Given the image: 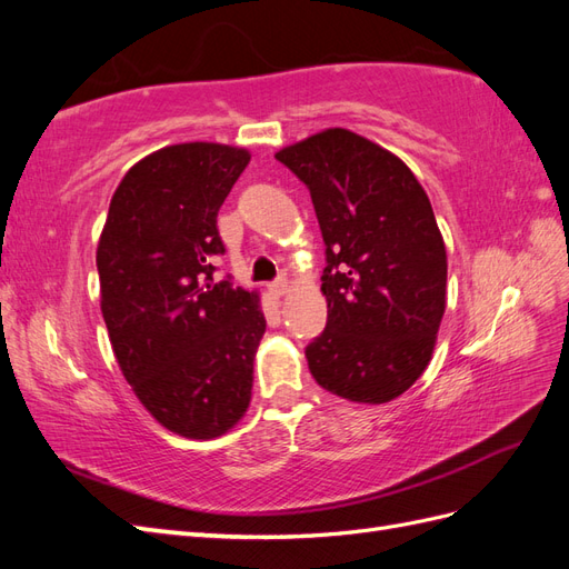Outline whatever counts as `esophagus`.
<instances>
[{"label":"esophagus","mask_w":569,"mask_h":569,"mask_svg":"<svg viewBox=\"0 0 569 569\" xmlns=\"http://www.w3.org/2000/svg\"><path fill=\"white\" fill-rule=\"evenodd\" d=\"M268 291H270V295L274 297V299H280L282 295H284V291H287V280H274V282H270L268 284Z\"/></svg>","instance_id":"obj_1"}]
</instances>
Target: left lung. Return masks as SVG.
Segmentation results:
<instances>
[{"mask_svg": "<svg viewBox=\"0 0 569 569\" xmlns=\"http://www.w3.org/2000/svg\"><path fill=\"white\" fill-rule=\"evenodd\" d=\"M311 192L325 261L327 325L306 347L316 382L387 403L425 372L446 311V247L422 184L366 137L330 128L280 149Z\"/></svg>", "mask_w": 569, "mask_h": 569, "instance_id": "1", "label": "left lung"}]
</instances>
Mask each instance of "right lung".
I'll use <instances>...</instances> for the list:
<instances>
[{
  "label": "right lung",
  "mask_w": 569,
  "mask_h": 569,
  "mask_svg": "<svg viewBox=\"0 0 569 569\" xmlns=\"http://www.w3.org/2000/svg\"><path fill=\"white\" fill-rule=\"evenodd\" d=\"M251 153L216 142L163 147L113 192L97 247L101 313L120 370L166 429L213 439L249 408L266 332L256 291L213 284L226 253L216 218Z\"/></svg>",
  "instance_id": "add662e5"
}]
</instances>
